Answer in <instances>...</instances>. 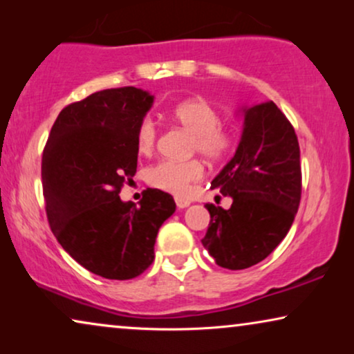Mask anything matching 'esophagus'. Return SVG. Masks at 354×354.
<instances>
[{
  "instance_id": "esophagus-1",
  "label": "esophagus",
  "mask_w": 354,
  "mask_h": 354,
  "mask_svg": "<svg viewBox=\"0 0 354 354\" xmlns=\"http://www.w3.org/2000/svg\"><path fill=\"white\" fill-rule=\"evenodd\" d=\"M174 200H176V205H177V207H178V209H183V207H187L188 205H190V201H188V200H185V198L176 196V198H174Z\"/></svg>"
}]
</instances>
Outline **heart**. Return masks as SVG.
Returning a JSON list of instances; mask_svg holds the SVG:
<instances>
[{
  "instance_id": "heart-1",
  "label": "heart",
  "mask_w": 354,
  "mask_h": 354,
  "mask_svg": "<svg viewBox=\"0 0 354 354\" xmlns=\"http://www.w3.org/2000/svg\"><path fill=\"white\" fill-rule=\"evenodd\" d=\"M172 118L187 132L193 133L192 151L200 153L211 161H219L229 154L234 145V130L230 125L221 122V113L214 104L201 98H193L178 103L172 109ZM158 125L147 115L140 120L135 132V145L138 153L149 154L158 142ZM203 164L198 159L190 161H169L162 159L147 171V182L149 185L174 195H187L193 182L203 177Z\"/></svg>"
}]
</instances>
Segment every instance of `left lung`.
<instances>
[{"mask_svg":"<svg viewBox=\"0 0 354 354\" xmlns=\"http://www.w3.org/2000/svg\"><path fill=\"white\" fill-rule=\"evenodd\" d=\"M232 206L207 203L211 221L201 243L230 270L268 258L288 234L301 200L299 145L293 125L274 101L245 109L235 156L211 182Z\"/></svg>","mask_w":354,"mask_h":354,"instance_id":"obj_1","label":"left lung"}]
</instances>
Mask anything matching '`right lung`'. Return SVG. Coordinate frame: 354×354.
<instances>
[{
  "instance_id": "right-lung-1",
  "label": "right lung",
  "mask_w": 354,
  "mask_h": 354,
  "mask_svg": "<svg viewBox=\"0 0 354 354\" xmlns=\"http://www.w3.org/2000/svg\"><path fill=\"white\" fill-rule=\"evenodd\" d=\"M153 96L109 88L67 104L41 156L48 224L80 266L111 280L143 274L154 259L159 227L176 211L166 192L147 188L140 205L120 201L137 172L135 132Z\"/></svg>"
}]
</instances>
